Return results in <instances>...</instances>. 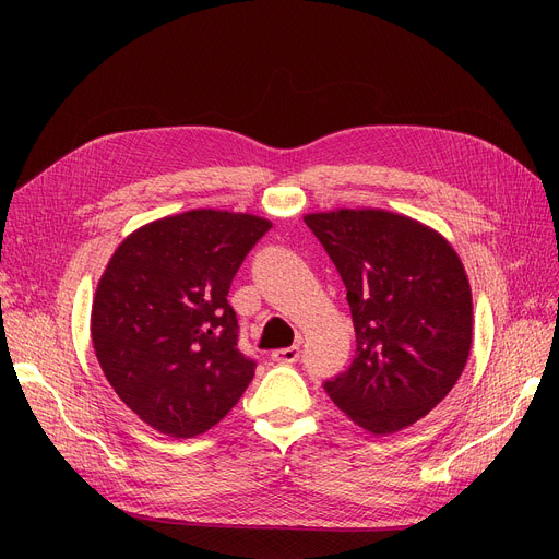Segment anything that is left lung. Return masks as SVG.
Wrapping results in <instances>:
<instances>
[{
  "label": "left lung",
  "mask_w": 559,
  "mask_h": 559,
  "mask_svg": "<svg viewBox=\"0 0 559 559\" xmlns=\"http://www.w3.org/2000/svg\"><path fill=\"white\" fill-rule=\"evenodd\" d=\"M270 228L203 209L142 226L112 253L93 301V346L115 394L158 432L211 430L253 380L226 297Z\"/></svg>",
  "instance_id": "left-lung-1"
}]
</instances>
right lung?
<instances>
[{"instance_id": "add662e5", "label": "right lung", "mask_w": 559, "mask_h": 559, "mask_svg": "<svg viewBox=\"0 0 559 559\" xmlns=\"http://www.w3.org/2000/svg\"><path fill=\"white\" fill-rule=\"evenodd\" d=\"M306 224L344 281L356 331L350 367L324 390L373 435L413 426L453 390L472 350L462 260L437 230L388 211L312 213Z\"/></svg>"}]
</instances>
